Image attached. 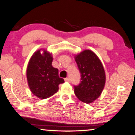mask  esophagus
Here are the masks:
<instances>
[{
  "label": "esophagus",
  "instance_id": "esophagus-1",
  "mask_svg": "<svg viewBox=\"0 0 135 135\" xmlns=\"http://www.w3.org/2000/svg\"><path fill=\"white\" fill-rule=\"evenodd\" d=\"M65 81L67 82V83H70V78H69V77H66V78L65 79Z\"/></svg>",
  "mask_w": 135,
  "mask_h": 135
}]
</instances>
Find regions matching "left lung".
Listing matches in <instances>:
<instances>
[{
    "mask_svg": "<svg viewBox=\"0 0 135 135\" xmlns=\"http://www.w3.org/2000/svg\"><path fill=\"white\" fill-rule=\"evenodd\" d=\"M81 79L74 93L79 100L86 103L94 102L101 95L105 84V73L97 55L91 50H84L75 56Z\"/></svg>",
    "mask_w": 135,
    "mask_h": 135,
    "instance_id": "8db88e82",
    "label": "left lung"
}]
</instances>
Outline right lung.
<instances>
[{"label":"right lung","instance_id":"right-lung-1","mask_svg":"<svg viewBox=\"0 0 135 135\" xmlns=\"http://www.w3.org/2000/svg\"><path fill=\"white\" fill-rule=\"evenodd\" d=\"M37 51L29 60L27 77L29 88L35 97L46 99L58 91L60 84L64 79L58 75V70L52 66L53 58L50 52L43 49Z\"/></svg>","mask_w":135,"mask_h":135}]
</instances>
